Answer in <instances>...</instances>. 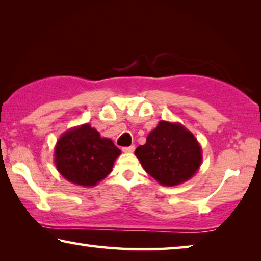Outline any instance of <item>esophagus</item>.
Masks as SVG:
<instances>
[{"label":"esophagus","mask_w":261,"mask_h":261,"mask_svg":"<svg viewBox=\"0 0 261 261\" xmlns=\"http://www.w3.org/2000/svg\"><path fill=\"white\" fill-rule=\"evenodd\" d=\"M122 151L124 153H132L135 151V146H127V147H123Z\"/></svg>","instance_id":"34e87169"}]
</instances>
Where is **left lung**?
<instances>
[{"label": "left lung", "mask_w": 261, "mask_h": 261, "mask_svg": "<svg viewBox=\"0 0 261 261\" xmlns=\"http://www.w3.org/2000/svg\"><path fill=\"white\" fill-rule=\"evenodd\" d=\"M136 156L147 174L165 187L187 182L199 170L202 149L196 137L178 122L160 121Z\"/></svg>", "instance_id": "obj_1"}]
</instances>
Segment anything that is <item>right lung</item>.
I'll return each instance as SVG.
<instances>
[{
	"mask_svg": "<svg viewBox=\"0 0 261 261\" xmlns=\"http://www.w3.org/2000/svg\"><path fill=\"white\" fill-rule=\"evenodd\" d=\"M120 155L121 149L88 123L65 131L54 148L59 173L72 184L85 188L94 187L107 177Z\"/></svg>",
	"mask_w": 261,
	"mask_h": 261,
	"instance_id": "1",
	"label": "right lung"
}]
</instances>
